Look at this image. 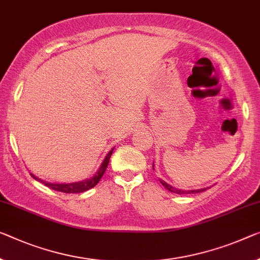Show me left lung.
<instances>
[{"mask_svg": "<svg viewBox=\"0 0 260 260\" xmlns=\"http://www.w3.org/2000/svg\"><path fill=\"white\" fill-rule=\"evenodd\" d=\"M160 182L162 183V186L165 187L166 189H169L170 191H172V193H175V194H188V193H200V191H203V190H206V189H199V190H189V191H185V190H180V189H177V188H174V187H172V186H170L169 183H166L165 181H162V180H160Z\"/></svg>", "mask_w": 260, "mask_h": 260, "instance_id": "obj_1", "label": "left lung"}]
</instances>
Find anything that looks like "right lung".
<instances>
[{
    "label": "right lung",
    "instance_id": "obj_1",
    "mask_svg": "<svg viewBox=\"0 0 260 260\" xmlns=\"http://www.w3.org/2000/svg\"><path fill=\"white\" fill-rule=\"evenodd\" d=\"M111 153H113V150H111L110 152L107 154V157L105 158V160H103L101 167H100L99 171H98V173L95 174L93 178L88 179V180H86V181L74 182V183H50V182H45V181L41 180V179H38L37 177H35V175H32V174H31V177L36 179V180L43 182L44 185L49 187V188L54 189L57 191H61V193H69V194L82 193V191H86V190H88L90 188H93V187L96 186L98 182L101 180L102 175L105 174V172L107 170L108 164H109V159L111 157Z\"/></svg>",
    "mask_w": 260,
    "mask_h": 260
}]
</instances>
